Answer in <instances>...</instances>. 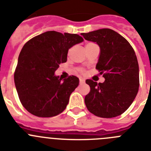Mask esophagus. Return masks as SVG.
I'll return each instance as SVG.
<instances>
[{"label":"esophagus","mask_w":151,"mask_h":151,"mask_svg":"<svg viewBox=\"0 0 151 151\" xmlns=\"http://www.w3.org/2000/svg\"><path fill=\"white\" fill-rule=\"evenodd\" d=\"M85 82V79H83V78H80L79 79V83L80 84H84Z\"/></svg>","instance_id":"obj_1"}]
</instances>
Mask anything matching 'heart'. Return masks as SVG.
<instances>
[{
	"label": "heart",
	"mask_w": 151,
	"mask_h": 151,
	"mask_svg": "<svg viewBox=\"0 0 151 151\" xmlns=\"http://www.w3.org/2000/svg\"><path fill=\"white\" fill-rule=\"evenodd\" d=\"M79 72H80V73H83V70H82V69H80Z\"/></svg>",
	"instance_id": "b5f03b06"
}]
</instances>
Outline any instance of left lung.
Instances as JSON below:
<instances>
[{
    "mask_svg": "<svg viewBox=\"0 0 151 151\" xmlns=\"http://www.w3.org/2000/svg\"><path fill=\"white\" fill-rule=\"evenodd\" d=\"M81 35L100 46L96 69L105 78L98 84L91 79L85 81L91 88L85 97L86 107L97 116H118L130 106L138 91L139 67L134 49L124 37L110 29Z\"/></svg>",
    "mask_w": 151,
    "mask_h": 151,
    "instance_id": "obj_1",
    "label": "left lung"
}]
</instances>
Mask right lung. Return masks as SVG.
<instances>
[{
  "mask_svg": "<svg viewBox=\"0 0 151 151\" xmlns=\"http://www.w3.org/2000/svg\"><path fill=\"white\" fill-rule=\"evenodd\" d=\"M83 41L77 34L49 31L28 41L14 73V82L22 106L32 115L52 117L62 113L79 80L72 76L63 82L54 73L66 63L69 49Z\"/></svg>",
  "mask_w": 151,
  "mask_h": 151,
  "instance_id": "right-lung-1",
  "label": "right lung"
}]
</instances>
